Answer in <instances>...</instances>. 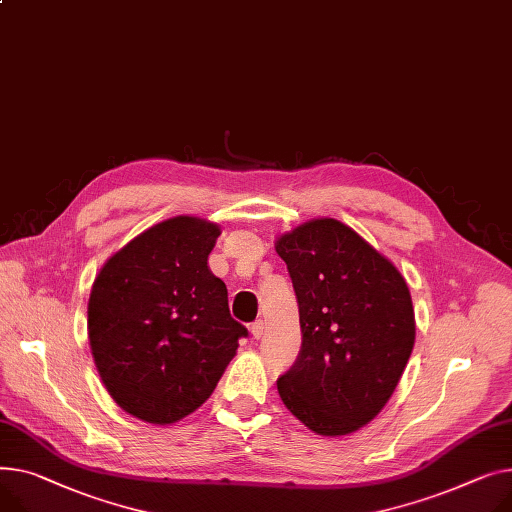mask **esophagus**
<instances>
[{
    "label": "esophagus",
    "mask_w": 512,
    "mask_h": 512,
    "mask_svg": "<svg viewBox=\"0 0 512 512\" xmlns=\"http://www.w3.org/2000/svg\"><path fill=\"white\" fill-rule=\"evenodd\" d=\"M249 331H251V335H253L255 339H259V337L263 335V321H261V319H259V321H253L251 327H249Z\"/></svg>",
    "instance_id": "34e87169"
}]
</instances>
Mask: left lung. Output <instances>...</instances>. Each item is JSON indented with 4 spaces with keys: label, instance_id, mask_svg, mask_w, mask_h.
Here are the masks:
<instances>
[{
    "label": "left lung",
    "instance_id": "8db88e82",
    "mask_svg": "<svg viewBox=\"0 0 512 512\" xmlns=\"http://www.w3.org/2000/svg\"><path fill=\"white\" fill-rule=\"evenodd\" d=\"M302 346L278 379L288 410L313 432L342 436L377 416L414 350L412 296L397 267L333 218L280 236Z\"/></svg>",
    "mask_w": 512,
    "mask_h": 512
}]
</instances>
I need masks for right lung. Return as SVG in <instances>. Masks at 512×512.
<instances>
[{"label":"right lung","instance_id":"obj_1","mask_svg":"<svg viewBox=\"0 0 512 512\" xmlns=\"http://www.w3.org/2000/svg\"><path fill=\"white\" fill-rule=\"evenodd\" d=\"M218 236L216 224L199 218L164 220L94 280V364L117 405L144 422L173 424L195 412L249 335L230 317L226 284L208 267Z\"/></svg>","mask_w":512,"mask_h":512}]
</instances>
